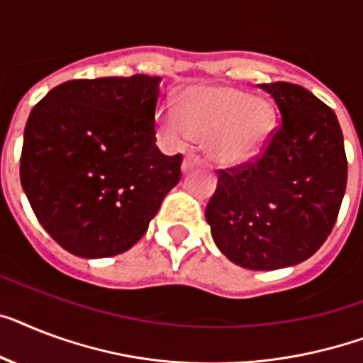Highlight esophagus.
<instances>
[{
	"mask_svg": "<svg viewBox=\"0 0 363 363\" xmlns=\"http://www.w3.org/2000/svg\"><path fill=\"white\" fill-rule=\"evenodd\" d=\"M196 164H197V156L191 155V152H188V155L184 156V160H182V172L184 173L190 172L191 167L196 166Z\"/></svg>",
	"mask_w": 363,
	"mask_h": 363,
	"instance_id": "obj_1",
	"label": "esophagus"
}]
</instances>
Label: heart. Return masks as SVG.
<instances>
[{
	"label": "heart",
	"mask_w": 363,
	"mask_h": 363,
	"mask_svg": "<svg viewBox=\"0 0 363 363\" xmlns=\"http://www.w3.org/2000/svg\"><path fill=\"white\" fill-rule=\"evenodd\" d=\"M274 108L261 96L228 85H199L182 93L175 115H162V128L173 143L205 141L222 164L250 160L267 140Z\"/></svg>",
	"instance_id": "b5f03b06"
}]
</instances>
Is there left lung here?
<instances>
[{"mask_svg":"<svg viewBox=\"0 0 363 363\" xmlns=\"http://www.w3.org/2000/svg\"><path fill=\"white\" fill-rule=\"evenodd\" d=\"M279 125L252 160L218 172L205 216L220 252L250 270L309 259L334 229L347 155L334 110L302 85L261 84Z\"/></svg>","mask_w":363,"mask_h":363,"instance_id":"obj_1","label":"left lung"}]
</instances>
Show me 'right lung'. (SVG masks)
<instances>
[{"label":"right lung","instance_id":"1","mask_svg":"<svg viewBox=\"0 0 363 363\" xmlns=\"http://www.w3.org/2000/svg\"><path fill=\"white\" fill-rule=\"evenodd\" d=\"M160 78L70 79L37 102L20 181L35 216L85 259L130 250L181 181L182 155L156 147Z\"/></svg>","mask_w":363,"mask_h":363}]
</instances>
